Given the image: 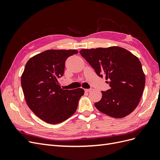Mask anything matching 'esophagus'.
<instances>
[{
  "instance_id": "34e87169",
  "label": "esophagus",
  "mask_w": 160,
  "mask_h": 160,
  "mask_svg": "<svg viewBox=\"0 0 160 160\" xmlns=\"http://www.w3.org/2000/svg\"><path fill=\"white\" fill-rule=\"evenodd\" d=\"M91 91V89H85V92H89Z\"/></svg>"
}]
</instances>
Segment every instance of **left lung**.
Returning <instances> with one entry per match:
<instances>
[{
  "label": "left lung",
  "mask_w": 160,
  "mask_h": 160,
  "mask_svg": "<svg viewBox=\"0 0 160 160\" xmlns=\"http://www.w3.org/2000/svg\"><path fill=\"white\" fill-rule=\"evenodd\" d=\"M81 56L95 69L96 74L105 77L111 89L101 91L102 98L95 108L110 117L123 118L137 108L146 83L141 62L129 51L119 47L85 49Z\"/></svg>",
  "instance_id": "1"
}]
</instances>
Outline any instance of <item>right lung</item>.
I'll return each mask as SVG.
<instances>
[{
  "label": "right lung",
  "instance_id": "obj_1",
  "mask_svg": "<svg viewBox=\"0 0 160 160\" xmlns=\"http://www.w3.org/2000/svg\"><path fill=\"white\" fill-rule=\"evenodd\" d=\"M78 51L47 50L31 57L21 75V86L28 108L38 118L51 124L73 115L84 90L62 89L57 79L63 75L65 62Z\"/></svg>",
  "mask_w": 160,
  "mask_h": 160
}]
</instances>
